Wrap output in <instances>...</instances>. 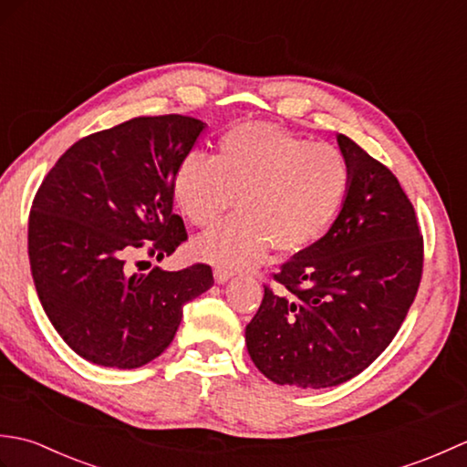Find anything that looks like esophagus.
Instances as JSON below:
<instances>
[{"instance_id":"esophagus-1","label":"esophagus","mask_w":467,"mask_h":467,"mask_svg":"<svg viewBox=\"0 0 467 467\" xmlns=\"http://www.w3.org/2000/svg\"><path fill=\"white\" fill-rule=\"evenodd\" d=\"M233 279V273L226 271V269H214V281L218 285H224L226 281Z\"/></svg>"}]
</instances>
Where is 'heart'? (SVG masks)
Listing matches in <instances>:
<instances>
[{"instance_id": "b5f03b06", "label": "heart", "mask_w": 467, "mask_h": 467, "mask_svg": "<svg viewBox=\"0 0 467 467\" xmlns=\"http://www.w3.org/2000/svg\"><path fill=\"white\" fill-rule=\"evenodd\" d=\"M351 171L341 150L271 124L228 130L216 156L188 152L172 178L178 211L211 228L234 206L239 214L192 243L196 259L218 269H246L275 244L296 253L317 243L341 213Z\"/></svg>"}]
</instances>
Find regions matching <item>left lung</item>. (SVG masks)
<instances>
[{
    "instance_id": "left-lung-1",
    "label": "left lung",
    "mask_w": 467,
    "mask_h": 467,
    "mask_svg": "<svg viewBox=\"0 0 467 467\" xmlns=\"http://www.w3.org/2000/svg\"><path fill=\"white\" fill-rule=\"evenodd\" d=\"M351 171L323 239L283 265L246 325L253 363L276 385L335 387L367 369L408 315L423 266L415 211L389 168L337 136Z\"/></svg>"
}]
</instances>
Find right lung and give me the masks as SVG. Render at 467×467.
Segmentation results:
<instances>
[{"instance_id": "right-lung-1", "label": "right lung", "mask_w": 467, "mask_h": 467, "mask_svg": "<svg viewBox=\"0 0 467 467\" xmlns=\"http://www.w3.org/2000/svg\"><path fill=\"white\" fill-rule=\"evenodd\" d=\"M206 124L181 114L132 118L69 146L44 178L29 213L27 251L49 323L82 359L136 369L172 343L182 306L213 286L208 265L156 266L186 241L172 213V178Z\"/></svg>"}]
</instances>
